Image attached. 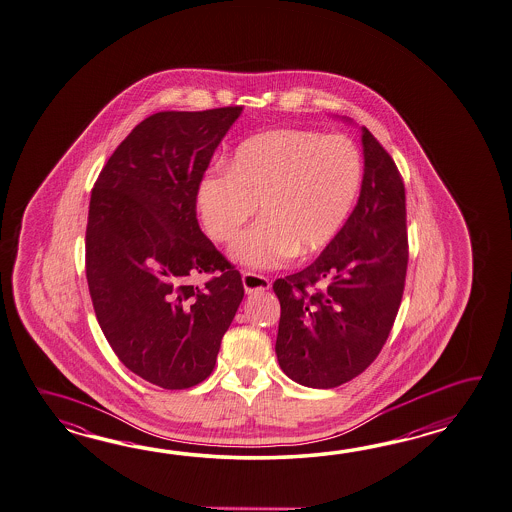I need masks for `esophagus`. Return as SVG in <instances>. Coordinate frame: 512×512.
Listing matches in <instances>:
<instances>
[{
	"label": "esophagus",
	"mask_w": 512,
	"mask_h": 512,
	"mask_svg": "<svg viewBox=\"0 0 512 512\" xmlns=\"http://www.w3.org/2000/svg\"><path fill=\"white\" fill-rule=\"evenodd\" d=\"M242 286L246 294H257V292H266L270 288V279H266L264 275L246 272L242 273Z\"/></svg>",
	"instance_id": "esophagus-1"
}]
</instances>
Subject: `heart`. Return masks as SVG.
<instances>
[{
  "mask_svg": "<svg viewBox=\"0 0 512 512\" xmlns=\"http://www.w3.org/2000/svg\"><path fill=\"white\" fill-rule=\"evenodd\" d=\"M362 183V158L349 137L281 128L246 139L224 169L205 172L196 211L216 242L240 233L229 257L270 270L294 255H312L338 235Z\"/></svg>",
  "mask_w": 512,
  "mask_h": 512,
  "instance_id": "heart-1",
  "label": "heart"
}]
</instances>
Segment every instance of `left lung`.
Segmentation results:
<instances>
[{
	"label": "left lung",
	"instance_id": "left-lung-1",
	"mask_svg": "<svg viewBox=\"0 0 512 512\" xmlns=\"http://www.w3.org/2000/svg\"><path fill=\"white\" fill-rule=\"evenodd\" d=\"M360 132L364 178L353 213L316 261L273 283L281 303L275 354L301 386H341L373 364L404 292V183L375 136L365 126Z\"/></svg>",
	"mask_w": 512,
	"mask_h": 512
}]
</instances>
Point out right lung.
Here are the masks:
<instances>
[{
	"mask_svg": "<svg viewBox=\"0 0 512 512\" xmlns=\"http://www.w3.org/2000/svg\"><path fill=\"white\" fill-rule=\"evenodd\" d=\"M242 106L150 115L115 148L91 191L86 277L123 364L163 389L211 375L237 314L240 273L196 220V187ZM218 271L204 287L190 281Z\"/></svg>",
	"mask_w": 512,
	"mask_h": 512,
	"instance_id": "obj_1",
	"label": "right lung"
}]
</instances>
